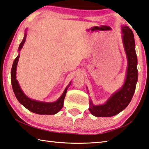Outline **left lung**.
<instances>
[{"label":"left lung","instance_id":"8db88e82","mask_svg":"<svg viewBox=\"0 0 149 149\" xmlns=\"http://www.w3.org/2000/svg\"><path fill=\"white\" fill-rule=\"evenodd\" d=\"M121 32L122 41L127 59L125 80L121 88L113 93L103 104L95 105L90 100L89 111L95 117H109L121 112L131 102L135 91L138 70L134 35L133 31L125 25L121 26Z\"/></svg>","mask_w":149,"mask_h":149}]
</instances>
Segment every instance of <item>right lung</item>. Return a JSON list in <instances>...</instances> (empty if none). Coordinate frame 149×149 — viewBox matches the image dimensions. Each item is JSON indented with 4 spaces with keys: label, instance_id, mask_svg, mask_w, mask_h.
<instances>
[{
    "label": "right lung",
    "instance_id": "obj_1",
    "mask_svg": "<svg viewBox=\"0 0 149 149\" xmlns=\"http://www.w3.org/2000/svg\"><path fill=\"white\" fill-rule=\"evenodd\" d=\"M27 29H26L24 36L22 41L18 47V55L17 57L15 58L14 61L13 67L11 70V84L12 87H13L14 93L16 96V99L19 101L20 104H22L24 107H26L30 111H32L34 113L39 115H54L60 111L61 109L63 107V101H64L65 97L67 93V90L68 87L70 86L71 82L69 85L65 87V90L63 91L62 95H61L60 98L58 100H56L54 102L48 103L44 102V101H40L37 100H32L28 97V96L25 95L23 91L21 89L19 84H18V80L16 79V68H17V64L18 62V59L20 57V52L21 49L22 48L24 44L25 43L26 39V32Z\"/></svg>",
    "mask_w": 149,
    "mask_h": 149
}]
</instances>
